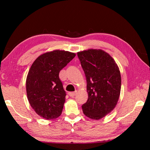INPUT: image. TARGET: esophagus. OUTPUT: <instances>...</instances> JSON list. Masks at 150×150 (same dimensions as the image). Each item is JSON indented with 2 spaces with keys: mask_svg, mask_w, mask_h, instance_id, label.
<instances>
[{
  "mask_svg": "<svg viewBox=\"0 0 150 150\" xmlns=\"http://www.w3.org/2000/svg\"><path fill=\"white\" fill-rule=\"evenodd\" d=\"M76 93H77V92H76V91L69 92L68 95H69V96H70V97H73V96H75V95H76Z\"/></svg>",
  "mask_w": 150,
  "mask_h": 150,
  "instance_id": "34e87169",
  "label": "esophagus"
}]
</instances>
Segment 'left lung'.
I'll return each mask as SVG.
<instances>
[{
	"label": "left lung",
	"mask_w": 150,
	"mask_h": 150,
	"mask_svg": "<svg viewBox=\"0 0 150 150\" xmlns=\"http://www.w3.org/2000/svg\"><path fill=\"white\" fill-rule=\"evenodd\" d=\"M87 82L88 98L82 106L86 116L99 120L117 104L121 88L119 68L114 59L102 50L77 53Z\"/></svg>",
	"instance_id": "obj_1"
}]
</instances>
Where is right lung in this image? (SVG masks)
<instances>
[{"instance_id":"1","label":"right lung","mask_w":150,"mask_h":150,"mask_svg":"<svg viewBox=\"0 0 150 150\" xmlns=\"http://www.w3.org/2000/svg\"><path fill=\"white\" fill-rule=\"evenodd\" d=\"M75 55L64 50H54L40 55L31 65L26 79L28 99L41 117L50 120L61 115L66 93L59 72Z\"/></svg>"}]
</instances>
